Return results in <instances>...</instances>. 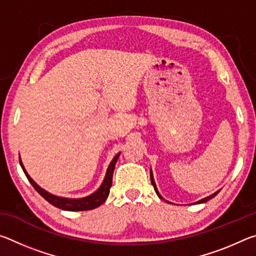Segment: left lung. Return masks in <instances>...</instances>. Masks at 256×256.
<instances>
[{
	"label": "left lung",
	"instance_id": "obj_1",
	"mask_svg": "<svg viewBox=\"0 0 256 256\" xmlns=\"http://www.w3.org/2000/svg\"><path fill=\"white\" fill-rule=\"evenodd\" d=\"M150 180H151V184L154 185V190H156V193H157V196H159V198H162V200H164V198L160 196V193H159V190H158V188H157V185H156V183H154V174H152V170H150ZM220 192V190H216V192H214V194H211V196H206V198H202V200H200V201H196V202H194V203H204V202H206V201H209L210 198H214L216 194H218ZM166 201V200H164ZM167 203H170V201H166Z\"/></svg>",
	"mask_w": 256,
	"mask_h": 256
}]
</instances>
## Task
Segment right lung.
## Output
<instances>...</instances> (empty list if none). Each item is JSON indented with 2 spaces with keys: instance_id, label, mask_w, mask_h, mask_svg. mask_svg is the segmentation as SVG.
I'll use <instances>...</instances> for the list:
<instances>
[{
  "instance_id": "right-lung-1",
  "label": "right lung",
  "mask_w": 256,
  "mask_h": 256,
  "mask_svg": "<svg viewBox=\"0 0 256 256\" xmlns=\"http://www.w3.org/2000/svg\"><path fill=\"white\" fill-rule=\"evenodd\" d=\"M120 152L115 156L114 158L110 164V166L107 168L105 178H104L102 185L99 186V188L94 192L92 194H90L88 196L84 198H63V196H54L50 192H47L46 190L40 188L36 182H34L32 177L29 176V174L26 170V168L24 166L22 162H21V158L19 157V162H20V166L22 168L24 172L27 176L28 180L30 182V184L34 186V188L37 190L40 196L45 198L47 202H50V204H53L54 206L58 208V209L62 210H66V211H86V210H92L94 209V208H98L99 206H102L104 202L106 201V198L110 196V190L112 186V172H114V168H115V164L118 162V159L120 157Z\"/></svg>"
}]
</instances>
